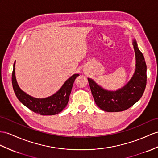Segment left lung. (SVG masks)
<instances>
[{
  "label": "left lung",
  "instance_id": "8db88e82",
  "mask_svg": "<svg viewBox=\"0 0 158 158\" xmlns=\"http://www.w3.org/2000/svg\"><path fill=\"white\" fill-rule=\"evenodd\" d=\"M135 53V70L129 81L116 91L104 89L93 80L88 78L90 90L97 105L106 112L123 111L132 106L143 95L147 83V66L143 55L138 49L136 41L133 40Z\"/></svg>",
  "mask_w": 158,
  "mask_h": 158
}]
</instances>
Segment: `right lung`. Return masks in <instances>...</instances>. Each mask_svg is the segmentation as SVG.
Masks as SVG:
<instances>
[{
	"label": "right lung",
	"mask_w": 158,
	"mask_h": 158,
	"mask_svg": "<svg viewBox=\"0 0 158 158\" xmlns=\"http://www.w3.org/2000/svg\"><path fill=\"white\" fill-rule=\"evenodd\" d=\"M78 74L72 75L63 84L60 89L51 97L45 98H34L19 88L15 77V61L12 73V84L17 98L22 104L34 113L41 115H53L62 111L68 105L72 86Z\"/></svg>",
	"instance_id": "add662e5"
}]
</instances>
